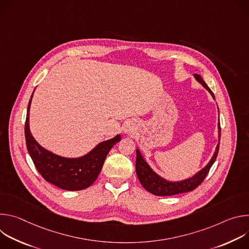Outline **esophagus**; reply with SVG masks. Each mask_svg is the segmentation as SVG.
<instances>
[{
  "label": "esophagus",
  "mask_w": 249,
  "mask_h": 249,
  "mask_svg": "<svg viewBox=\"0 0 249 249\" xmlns=\"http://www.w3.org/2000/svg\"><path fill=\"white\" fill-rule=\"evenodd\" d=\"M134 131V128L132 127V126H126V128H125V132L126 133H131V132H133Z\"/></svg>",
  "instance_id": "34e87169"
}]
</instances>
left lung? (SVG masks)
Segmentation results:
<instances>
[{"label": "left lung", "instance_id": "obj_1", "mask_svg": "<svg viewBox=\"0 0 249 249\" xmlns=\"http://www.w3.org/2000/svg\"><path fill=\"white\" fill-rule=\"evenodd\" d=\"M194 77L196 80L207 89L209 92L212 94V96L215 98L214 93L209 89V87L206 85V83L203 81L202 77L198 74H195ZM219 140H221V125L219 123ZM219 148H220V143L217 146V149L215 151L214 156L211 159L209 163L202 169L200 170L196 175L189 179H185L183 181L179 182H168L164 180L161 177H160L158 174H156L151 167L148 165V163L145 161V160L142 157L140 152L137 150V159H136V172L137 176L141 182V184L143 185V187L151 192L154 195L157 196H171V195H176V194H180V193H185V192H190L197 188L206 178V176L209 173L210 168L212 167L213 163L215 162L218 153H219Z\"/></svg>", "mask_w": 249, "mask_h": 249}]
</instances>
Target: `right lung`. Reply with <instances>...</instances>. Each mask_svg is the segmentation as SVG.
<instances>
[{
  "mask_svg": "<svg viewBox=\"0 0 249 249\" xmlns=\"http://www.w3.org/2000/svg\"><path fill=\"white\" fill-rule=\"evenodd\" d=\"M31 98L27 107L24 135L26 148L35 167L47 182L64 190L77 191L89 187L97 178L106 156L121 140L120 135L102 142L87 156L79 159H67L56 156L42 148L29 131Z\"/></svg>",
  "mask_w": 249,
  "mask_h": 249,
  "instance_id": "right-lung-1",
  "label": "right lung"
}]
</instances>
